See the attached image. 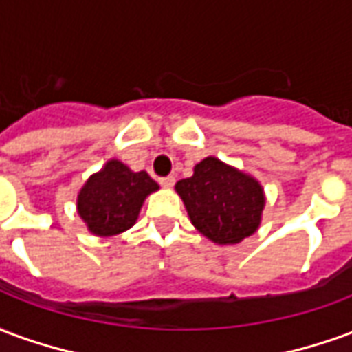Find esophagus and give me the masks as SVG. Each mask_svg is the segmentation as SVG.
<instances>
[{
	"label": "esophagus",
	"mask_w": 352,
	"mask_h": 352,
	"mask_svg": "<svg viewBox=\"0 0 352 352\" xmlns=\"http://www.w3.org/2000/svg\"><path fill=\"white\" fill-rule=\"evenodd\" d=\"M160 184L164 186V188H171L173 184H175V177H162L160 179Z\"/></svg>",
	"instance_id": "obj_1"
}]
</instances>
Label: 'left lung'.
<instances>
[{
  "label": "left lung",
  "instance_id": "left-lung-1",
  "mask_svg": "<svg viewBox=\"0 0 352 352\" xmlns=\"http://www.w3.org/2000/svg\"><path fill=\"white\" fill-rule=\"evenodd\" d=\"M192 224L219 245H234L260 226L265 198L254 177L214 156L196 164L194 175L175 184Z\"/></svg>",
  "mask_w": 352,
  "mask_h": 352
}]
</instances>
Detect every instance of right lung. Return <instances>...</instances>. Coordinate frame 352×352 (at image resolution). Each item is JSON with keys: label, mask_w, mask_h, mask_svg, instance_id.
Here are the masks:
<instances>
[{"label": "right lung", "mask_w": 352, "mask_h": 352, "mask_svg": "<svg viewBox=\"0 0 352 352\" xmlns=\"http://www.w3.org/2000/svg\"><path fill=\"white\" fill-rule=\"evenodd\" d=\"M156 190L146 171L135 173L120 160H109L80 188L77 211L94 236H118L135 224L145 198Z\"/></svg>", "instance_id": "obj_1"}]
</instances>
